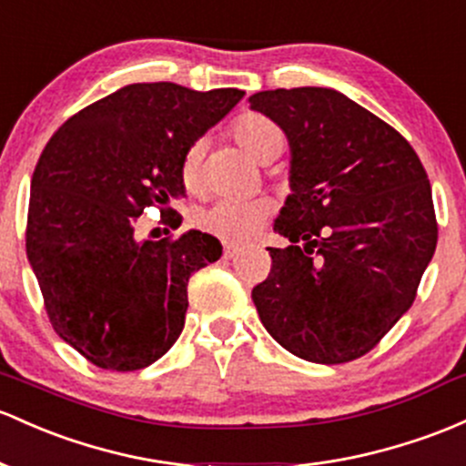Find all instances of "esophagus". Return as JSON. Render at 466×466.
<instances>
[{"label":"esophagus","instance_id":"esophagus-1","mask_svg":"<svg viewBox=\"0 0 466 466\" xmlns=\"http://www.w3.org/2000/svg\"><path fill=\"white\" fill-rule=\"evenodd\" d=\"M238 252H241V248H238V245H234V243H228L223 248V257L225 258H234Z\"/></svg>","mask_w":466,"mask_h":466}]
</instances>
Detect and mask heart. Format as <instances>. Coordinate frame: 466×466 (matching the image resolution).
Returning a JSON list of instances; mask_svg holds the SVG:
<instances>
[{"instance_id":"heart-1","label":"heart","mask_w":466,"mask_h":466,"mask_svg":"<svg viewBox=\"0 0 466 466\" xmlns=\"http://www.w3.org/2000/svg\"><path fill=\"white\" fill-rule=\"evenodd\" d=\"M232 137L258 163L272 161L285 146V135L280 126L258 112H248V115L238 116L232 126ZM201 161L203 143L194 141L181 161V178L190 190H197L198 181H201ZM269 212H272V203L268 198H249V201L223 198L198 214V225L225 241H248L258 232Z\"/></svg>"}]
</instances>
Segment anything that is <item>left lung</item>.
<instances>
[{
    "mask_svg": "<svg viewBox=\"0 0 466 466\" xmlns=\"http://www.w3.org/2000/svg\"><path fill=\"white\" fill-rule=\"evenodd\" d=\"M289 141L291 194L252 289L260 323L294 356L340 365L374 350L411 308L438 223L420 158L400 132L331 88L249 96Z\"/></svg>",
    "mask_w": 466,
    "mask_h": 466,
    "instance_id": "1",
    "label": "left lung"
}]
</instances>
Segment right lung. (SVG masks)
<instances>
[{"instance_id":"right-lung-1","label":"right lung","mask_w":466,"mask_h":466,"mask_svg":"<svg viewBox=\"0 0 466 466\" xmlns=\"http://www.w3.org/2000/svg\"><path fill=\"white\" fill-rule=\"evenodd\" d=\"M243 95L130 84L46 143L30 181L25 254L55 331L92 365L143 370L183 331L187 280L218 260L221 245L197 229L139 241L135 223L186 194L183 155Z\"/></svg>"}]
</instances>
